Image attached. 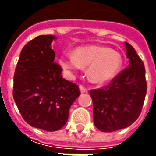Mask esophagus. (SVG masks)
Here are the masks:
<instances>
[{
  "label": "esophagus",
  "mask_w": 156,
  "mask_h": 156,
  "mask_svg": "<svg viewBox=\"0 0 156 156\" xmlns=\"http://www.w3.org/2000/svg\"><path fill=\"white\" fill-rule=\"evenodd\" d=\"M79 87H80V91H81V93H87V90H88L87 87H84L83 85H80Z\"/></svg>",
  "instance_id": "esophagus-1"
}]
</instances>
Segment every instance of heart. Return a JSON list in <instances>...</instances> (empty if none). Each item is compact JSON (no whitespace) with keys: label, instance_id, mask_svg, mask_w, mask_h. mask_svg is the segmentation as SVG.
Segmentation results:
<instances>
[{"label":"heart","instance_id":"obj_1","mask_svg":"<svg viewBox=\"0 0 156 156\" xmlns=\"http://www.w3.org/2000/svg\"><path fill=\"white\" fill-rule=\"evenodd\" d=\"M61 65L69 73L87 68L88 80L103 83L114 78L122 65V57L118 51L102 46H85L74 50L72 55H64Z\"/></svg>","mask_w":156,"mask_h":156}]
</instances>
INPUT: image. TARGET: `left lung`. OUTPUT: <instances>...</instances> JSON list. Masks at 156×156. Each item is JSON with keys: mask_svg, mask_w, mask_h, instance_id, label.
Segmentation results:
<instances>
[{"mask_svg": "<svg viewBox=\"0 0 156 156\" xmlns=\"http://www.w3.org/2000/svg\"><path fill=\"white\" fill-rule=\"evenodd\" d=\"M129 65L105 87L90 90L94 123L102 132L125 129L137 120L147 93L144 63L135 48L126 42Z\"/></svg>", "mask_w": 156, "mask_h": 156, "instance_id": "left-lung-1", "label": "left lung"}]
</instances>
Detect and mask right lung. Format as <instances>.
<instances>
[{
  "instance_id": "obj_1",
  "label": "right lung",
  "mask_w": 156,
  "mask_h": 156,
  "mask_svg": "<svg viewBox=\"0 0 156 156\" xmlns=\"http://www.w3.org/2000/svg\"><path fill=\"white\" fill-rule=\"evenodd\" d=\"M40 35L23 47L15 68L13 96L25 122L34 128L56 131L69 119V108L81 94L77 84L62 76L51 43Z\"/></svg>"
}]
</instances>
